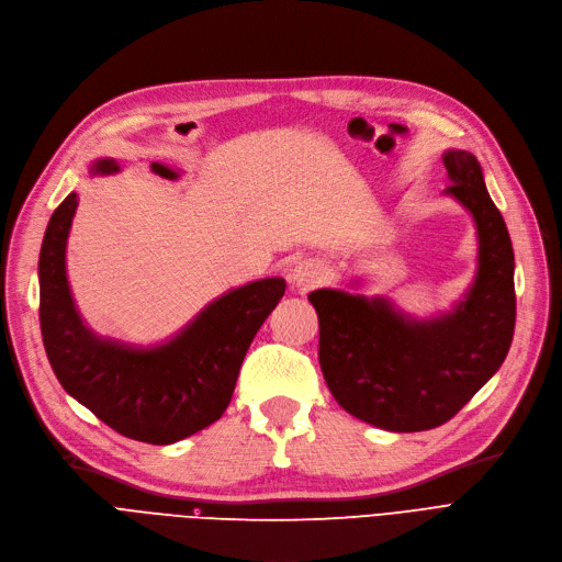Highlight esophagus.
<instances>
[{"mask_svg": "<svg viewBox=\"0 0 562 562\" xmlns=\"http://www.w3.org/2000/svg\"><path fill=\"white\" fill-rule=\"evenodd\" d=\"M323 279H325V267L318 260H304L293 269V274H290V281L302 290L316 288L318 283H323Z\"/></svg>", "mask_w": 562, "mask_h": 562, "instance_id": "1", "label": "esophagus"}]
</instances>
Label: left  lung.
Here are the masks:
<instances>
[{"instance_id":"1","label":"left lung","mask_w":562,"mask_h":562,"mask_svg":"<svg viewBox=\"0 0 562 562\" xmlns=\"http://www.w3.org/2000/svg\"><path fill=\"white\" fill-rule=\"evenodd\" d=\"M445 193L473 214L477 277L454 311L431 321L403 316L383 297L313 290L318 359L339 406L378 429L413 434L450 422L501 369L514 336V251L505 218L484 187L477 159L442 156Z\"/></svg>"}]
</instances>
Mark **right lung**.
Returning <instances> with one entry per match:
<instances>
[{"label": "right lung", "mask_w": 562, "mask_h": 562, "mask_svg": "<svg viewBox=\"0 0 562 562\" xmlns=\"http://www.w3.org/2000/svg\"><path fill=\"white\" fill-rule=\"evenodd\" d=\"M117 170L115 159L92 166V175ZM151 170L177 177L164 164H151ZM76 207L78 195L69 193L50 216L38 256V321L57 380L126 438L170 445L198 434L226 413L244 355L281 302L285 281L272 277L231 290L159 346L103 339L82 323L66 281V239Z\"/></svg>", "instance_id": "obj_1"}]
</instances>
